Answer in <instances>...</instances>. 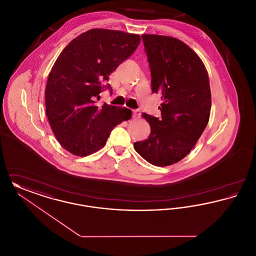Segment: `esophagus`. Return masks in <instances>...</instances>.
<instances>
[{"label": "esophagus", "instance_id": "34e87169", "mask_svg": "<svg viewBox=\"0 0 256 256\" xmlns=\"http://www.w3.org/2000/svg\"><path fill=\"white\" fill-rule=\"evenodd\" d=\"M140 115H141V113H140L139 110H132V118H134V119L139 118Z\"/></svg>", "mask_w": 256, "mask_h": 256}]
</instances>
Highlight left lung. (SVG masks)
Masks as SVG:
<instances>
[{
  "mask_svg": "<svg viewBox=\"0 0 256 256\" xmlns=\"http://www.w3.org/2000/svg\"><path fill=\"white\" fill-rule=\"evenodd\" d=\"M152 74V90L159 94L161 118L143 113L150 126L135 150L148 163L165 167L184 158L209 121L211 91L200 56L178 38L142 34Z\"/></svg>",
  "mask_w": 256,
  "mask_h": 256,
  "instance_id": "1",
  "label": "left lung"
}]
</instances>
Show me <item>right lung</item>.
<instances>
[{"instance_id": "obj_1", "label": "right lung", "mask_w": 256, "mask_h": 256, "mask_svg": "<svg viewBox=\"0 0 256 256\" xmlns=\"http://www.w3.org/2000/svg\"><path fill=\"white\" fill-rule=\"evenodd\" d=\"M139 34L92 28L74 38L54 62L45 91L46 113L61 146L87 156L106 145L111 130L132 118V110L97 100L110 74L140 44Z\"/></svg>"}]
</instances>
